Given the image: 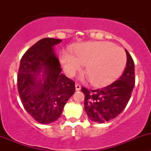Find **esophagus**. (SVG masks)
<instances>
[{"label": "esophagus", "mask_w": 151, "mask_h": 151, "mask_svg": "<svg viewBox=\"0 0 151 151\" xmlns=\"http://www.w3.org/2000/svg\"><path fill=\"white\" fill-rule=\"evenodd\" d=\"M75 88H76V91H80V88H81V86H80V85L79 84V83H76Z\"/></svg>", "instance_id": "esophagus-1"}]
</instances>
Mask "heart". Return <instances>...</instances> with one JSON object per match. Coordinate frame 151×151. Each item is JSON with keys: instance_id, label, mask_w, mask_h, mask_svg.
<instances>
[{"instance_id": "b5f03b06", "label": "heart", "mask_w": 151, "mask_h": 151, "mask_svg": "<svg viewBox=\"0 0 151 151\" xmlns=\"http://www.w3.org/2000/svg\"><path fill=\"white\" fill-rule=\"evenodd\" d=\"M76 54L68 51L62 52L61 63L64 71L72 77L86 64L85 71L91 83L95 86L112 83L126 67V52L110 42H87L77 47Z\"/></svg>"}]
</instances>
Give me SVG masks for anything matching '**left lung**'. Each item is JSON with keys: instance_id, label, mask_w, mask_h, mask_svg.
<instances>
[{"instance_id": "left-lung-1", "label": "left lung", "mask_w": 151, "mask_h": 151, "mask_svg": "<svg viewBox=\"0 0 151 151\" xmlns=\"http://www.w3.org/2000/svg\"><path fill=\"white\" fill-rule=\"evenodd\" d=\"M127 61L121 77L101 89L88 90L82 87L85 95V110L93 122L104 123L118 116L125 109L135 84L134 63L126 50Z\"/></svg>"}]
</instances>
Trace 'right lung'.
<instances>
[{"instance_id":"obj_1","label":"right lung","mask_w":151,"mask_h":151,"mask_svg":"<svg viewBox=\"0 0 151 151\" xmlns=\"http://www.w3.org/2000/svg\"><path fill=\"white\" fill-rule=\"evenodd\" d=\"M61 39L45 38L22 55L17 74V88L25 110L42 124L57 121L65 104L74 93L75 83L61 74L53 46ZM42 71V81L36 77Z\"/></svg>"}]
</instances>
